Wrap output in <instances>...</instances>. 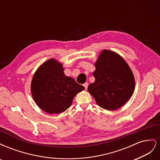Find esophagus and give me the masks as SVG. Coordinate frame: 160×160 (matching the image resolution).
I'll return each instance as SVG.
<instances>
[{"instance_id": "esophagus-1", "label": "esophagus", "mask_w": 160, "mask_h": 160, "mask_svg": "<svg viewBox=\"0 0 160 160\" xmlns=\"http://www.w3.org/2000/svg\"><path fill=\"white\" fill-rule=\"evenodd\" d=\"M88 85H89V83H88V82H86V83H85L83 84V86L85 87V89H88Z\"/></svg>"}]
</instances>
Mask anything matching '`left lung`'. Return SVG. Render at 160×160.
Returning a JSON list of instances; mask_svg holds the SVG:
<instances>
[{
  "mask_svg": "<svg viewBox=\"0 0 160 160\" xmlns=\"http://www.w3.org/2000/svg\"><path fill=\"white\" fill-rule=\"evenodd\" d=\"M93 72L95 82L88 86L89 93L101 108L116 110L126 103L135 89L133 72L118 53L101 51Z\"/></svg>",
  "mask_w": 160,
  "mask_h": 160,
  "instance_id": "left-lung-1",
  "label": "left lung"
}]
</instances>
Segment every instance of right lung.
<instances>
[{"instance_id": "add662e5", "label": "right lung", "mask_w": 160, "mask_h": 160, "mask_svg": "<svg viewBox=\"0 0 160 160\" xmlns=\"http://www.w3.org/2000/svg\"><path fill=\"white\" fill-rule=\"evenodd\" d=\"M61 62L50 59L38 67L31 81L34 101L46 113H61L72 104L74 97L84 87L64 73Z\"/></svg>"}]
</instances>
